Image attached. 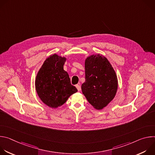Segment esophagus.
<instances>
[{"instance_id": "1", "label": "esophagus", "mask_w": 155, "mask_h": 155, "mask_svg": "<svg viewBox=\"0 0 155 155\" xmlns=\"http://www.w3.org/2000/svg\"><path fill=\"white\" fill-rule=\"evenodd\" d=\"M76 87H77V89L78 90V91H80L81 90V86H80V85L77 84V85H76Z\"/></svg>"}]
</instances>
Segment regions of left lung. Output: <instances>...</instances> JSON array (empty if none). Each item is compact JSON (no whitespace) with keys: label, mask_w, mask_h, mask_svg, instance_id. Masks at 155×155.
I'll list each match as a JSON object with an SVG mask.
<instances>
[{"label":"left lung","mask_w":155,"mask_h":155,"mask_svg":"<svg viewBox=\"0 0 155 155\" xmlns=\"http://www.w3.org/2000/svg\"><path fill=\"white\" fill-rule=\"evenodd\" d=\"M84 68L85 81L81 85L82 93L94 108L101 110L116 95L117 76L108 59L99 54L87 57Z\"/></svg>","instance_id":"obj_1"}]
</instances>
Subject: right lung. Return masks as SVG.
<instances>
[{
  "label": "right lung",
  "instance_id": "right-lung-1",
  "mask_svg": "<svg viewBox=\"0 0 155 155\" xmlns=\"http://www.w3.org/2000/svg\"><path fill=\"white\" fill-rule=\"evenodd\" d=\"M65 57L56 54L50 56L43 62L35 78V90L41 101L53 108L63 105L77 92L71 84L69 74L64 70Z\"/></svg>",
  "mask_w": 155,
  "mask_h": 155
}]
</instances>
